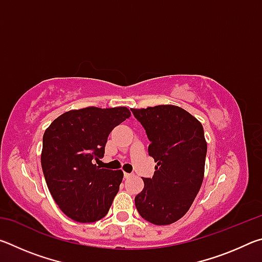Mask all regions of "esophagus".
Listing matches in <instances>:
<instances>
[{"label":"esophagus","mask_w":262,"mask_h":262,"mask_svg":"<svg viewBox=\"0 0 262 262\" xmlns=\"http://www.w3.org/2000/svg\"><path fill=\"white\" fill-rule=\"evenodd\" d=\"M123 176H125L126 179H128V178H130V177H132L133 174H132V173H127V172H125V173H123Z\"/></svg>","instance_id":"34e87169"}]
</instances>
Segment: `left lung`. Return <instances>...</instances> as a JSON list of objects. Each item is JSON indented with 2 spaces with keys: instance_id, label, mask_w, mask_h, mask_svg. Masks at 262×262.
<instances>
[{
  "instance_id": "1",
  "label": "left lung",
  "mask_w": 262,
  "mask_h": 262,
  "mask_svg": "<svg viewBox=\"0 0 262 262\" xmlns=\"http://www.w3.org/2000/svg\"><path fill=\"white\" fill-rule=\"evenodd\" d=\"M150 141L148 152L157 165L135 206L145 221L168 225L192 206L205 176L207 142L201 122L174 105L130 108Z\"/></svg>"
}]
</instances>
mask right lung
<instances>
[{
	"label": "right lung",
	"instance_id": "right-lung-1",
	"mask_svg": "<svg viewBox=\"0 0 262 262\" xmlns=\"http://www.w3.org/2000/svg\"><path fill=\"white\" fill-rule=\"evenodd\" d=\"M129 117L125 106H89L61 114L43 133V176L56 205L69 219L92 223L108 212L123 172L100 168L94 161L104 156L113 128Z\"/></svg>",
	"mask_w": 262,
	"mask_h": 262
}]
</instances>
